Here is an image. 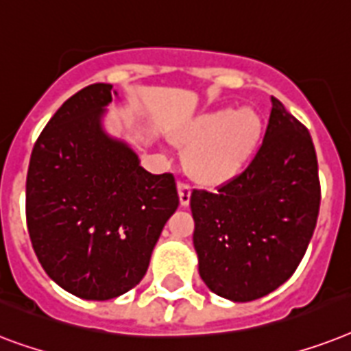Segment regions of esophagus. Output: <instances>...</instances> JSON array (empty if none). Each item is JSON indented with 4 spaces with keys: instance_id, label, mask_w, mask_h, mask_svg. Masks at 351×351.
<instances>
[{
    "instance_id": "esophagus-1",
    "label": "esophagus",
    "mask_w": 351,
    "mask_h": 351,
    "mask_svg": "<svg viewBox=\"0 0 351 351\" xmlns=\"http://www.w3.org/2000/svg\"><path fill=\"white\" fill-rule=\"evenodd\" d=\"M178 193H179V203H181V206H189L190 195H192V189H190L189 184L179 183L178 184Z\"/></svg>"
}]
</instances>
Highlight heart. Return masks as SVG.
I'll list each match as a JSON object with an SVG mask.
<instances>
[{"label": "heart", "instance_id": "obj_1", "mask_svg": "<svg viewBox=\"0 0 351 351\" xmlns=\"http://www.w3.org/2000/svg\"><path fill=\"white\" fill-rule=\"evenodd\" d=\"M265 136L263 117L254 108L201 112L173 128L172 141L186 148L184 168L206 189L232 183L254 161Z\"/></svg>", "mask_w": 351, "mask_h": 351}]
</instances>
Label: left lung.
Returning <instances> with one entry per match:
<instances>
[{
  "mask_svg": "<svg viewBox=\"0 0 351 351\" xmlns=\"http://www.w3.org/2000/svg\"><path fill=\"white\" fill-rule=\"evenodd\" d=\"M321 186L310 132L271 97L265 139L250 167L190 208L203 282L228 301L268 295L304 257L317 224Z\"/></svg>",
  "mask_w": 351,
  "mask_h": 351,
  "instance_id": "left-lung-1",
  "label": "left lung"
}]
</instances>
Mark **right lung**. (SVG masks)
Listing matches in <instances>:
<instances>
[{
  "label": "right lung",
  "mask_w": 351,
  "mask_h": 351,
  "mask_svg": "<svg viewBox=\"0 0 351 351\" xmlns=\"http://www.w3.org/2000/svg\"><path fill=\"white\" fill-rule=\"evenodd\" d=\"M117 92L85 86L58 108L34 145L27 226L47 276L86 301L139 285L179 197L172 173L141 167L130 143L105 127Z\"/></svg>",
  "instance_id": "right-lung-1"
}]
</instances>
